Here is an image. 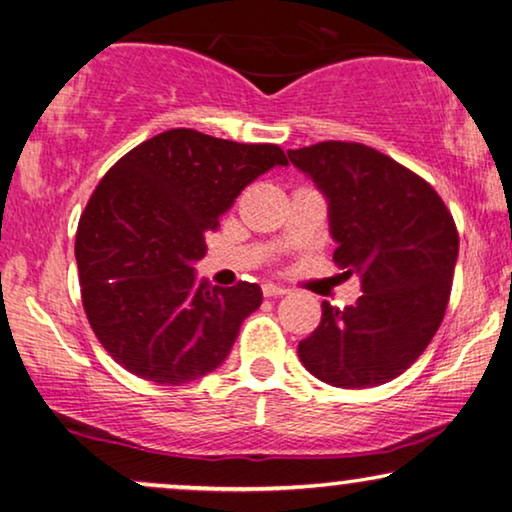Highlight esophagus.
<instances>
[{
  "label": "esophagus",
  "mask_w": 512,
  "mask_h": 512,
  "mask_svg": "<svg viewBox=\"0 0 512 512\" xmlns=\"http://www.w3.org/2000/svg\"><path fill=\"white\" fill-rule=\"evenodd\" d=\"M284 286H277V284H263V296L265 298H279V296H286Z\"/></svg>",
  "instance_id": "34e87169"
}]
</instances>
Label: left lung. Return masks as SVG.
<instances>
[{
    "label": "left lung",
    "instance_id": "obj_1",
    "mask_svg": "<svg viewBox=\"0 0 512 512\" xmlns=\"http://www.w3.org/2000/svg\"><path fill=\"white\" fill-rule=\"evenodd\" d=\"M289 160L324 193L333 261L363 291L345 310L321 303L300 361L333 387H380L419 359L445 317L457 226L431 184L370 146L319 142Z\"/></svg>",
    "mask_w": 512,
    "mask_h": 512
}]
</instances>
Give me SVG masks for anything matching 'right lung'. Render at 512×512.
Listing matches in <instances>:
<instances>
[{"label": "right lung", "instance_id": "1", "mask_svg": "<svg viewBox=\"0 0 512 512\" xmlns=\"http://www.w3.org/2000/svg\"><path fill=\"white\" fill-rule=\"evenodd\" d=\"M289 165L275 144H237L177 128L135 146L104 174L76 230L83 310L111 359L179 387L219 368L258 284H198L205 235L251 181Z\"/></svg>", "mask_w": 512, "mask_h": 512}]
</instances>
